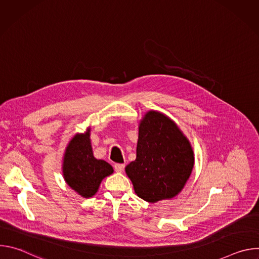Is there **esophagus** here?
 Instances as JSON below:
<instances>
[{
    "label": "esophagus",
    "mask_w": 259,
    "mask_h": 259,
    "mask_svg": "<svg viewBox=\"0 0 259 259\" xmlns=\"http://www.w3.org/2000/svg\"><path fill=\"white\" fill-rule=\"evenodd\" d=\"M114 168H115V171L116 172H123L124 169H125V164H115L114 165Z\"/></svg>",
    "instance_id": "34e87169"
}]
</instances>
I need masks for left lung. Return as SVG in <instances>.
Masks as SVG:
<instances>
[{"label":"left lung","instance_id":"8db88e82","mask_svg":"<svg viewBox=\"0 0 259 259\" xmlns=\"http://www.w3.org/2000/svg\"><path fill=\"white\" fill-rule=\"evenodd\" d=\"M192 146L177 125L165 115L149 112L139 125L136 159L126 167L134 191L156 203L175 197L194 167Z\"/></svg>","mask_w":259,"mask_h":259}]
</instances>
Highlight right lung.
Masks as SVG:
<instances>
[{
    "label": "right lung",
    "mask_w": 259,
    "mask_h": 259,
    "mask_svg": "<svg viewBox=\"0 0 259 259\" xmlns=\"http://www.w3.org/2000/svg\"><path fill=\"white\" fill-rule=\"evenodd\" d=\"M89 132L77 134L69 141L63 160L66 183L84 198L94 196L101 180L114 172L108 163L94 158Z\"/></svg>",
    "instance_id": "add662e5"
}]
</instances>
